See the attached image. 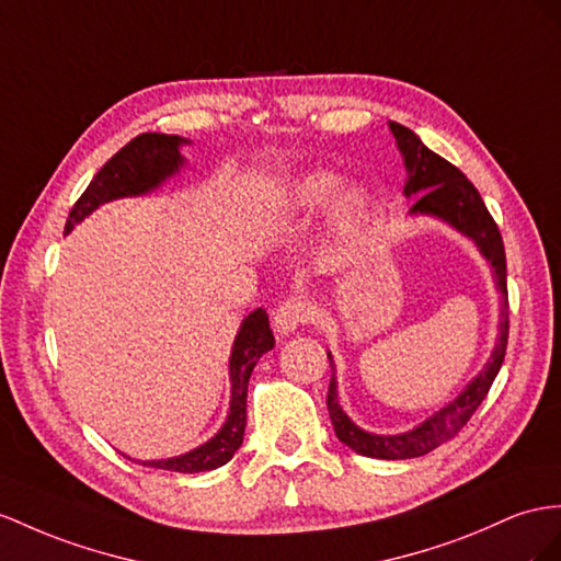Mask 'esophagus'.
Returning a JSON list of instances; mask_svg holds the SVG:
<instances>
[{
    "label": "esophagus",
    "instance_id": "obj_1",
    "mask_svg": "<svg viewBox=\"0 0 561 561\" xmlns=\"http://www.w3.org/2000/svg\"><path fill=\"white\" fill-rule=\"evenodd\" d=\"M314 314V306L310 304L308 298H300V296H291L286 298L284 304L277 308L275 312V327L279 334H289L294 332L296 327L300 324H308Z\"/></svg>",
    "mask_w": 561,
    "mask_h": 561
}]
</instances>
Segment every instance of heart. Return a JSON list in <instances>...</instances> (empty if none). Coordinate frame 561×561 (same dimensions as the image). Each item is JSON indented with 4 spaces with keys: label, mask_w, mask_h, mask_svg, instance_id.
<instances>
[{
    "label": "heart",
    "mask_w": 561,
    "mask_h": 561,
    "mask_svg": "<svg viewBox=\"0 0 561 561\" xmlns=\"http://www.w3.org/2000/svg\"><path fill=\"white\" fill-rule=\"evenodd\" d=\"M341 186V178L334 175L329 170H314V172H306L304 178H298L291 184V206L296 210H318L322 206H327L329 201L334 198V194L339 192ZM365 208V194L363 192H351L346 198L341 201L339 208V220L348 222L353 220L357 213Z\"/></svg>",
    "instance_id": "obj_1"
}]
</instances>
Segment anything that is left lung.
Here are the masks:
<instances>
[{"label":"left lung","instance_id":"1","mask_svg":"<svg viewBox=\"0 0 561 561\" xmlns=\"http://www.w3.org/2000/svg\"><path fill=\"white\" fill-rule=\"evenodd\" d=\"M391 133L398 141L400 153L405 156V168L410 172V180L405 184V196L420 194L410 213H426L450 222L459 232L477 241V247L491 261L497 289L502 291V312H500V336L495 343V351L491 360L479 371L467 389L459 393L448 408L436 412L417 428L408 431L400 436H377L367 434L360 426H355L346 412L339 405L336 393V379L332 375L329 379V393H327V408L329 417H332L334 431L341 443H346L357 455L377 457V459H410L426 455L440 443L455 438L465 424L471 420V414L479 410L483 398L491 391V386L497 377V371L505 360L507 351V336H510V304H507V257H505V243H502L500 229L488 213L483 198L477 186H473L465 172L455 168L450 161H445L438 153L426 149L422 139L408 130L405 125L391 123ZM329 365L334 369L332 355L327 353Z\"/></svg>","mask_w":561,"mask_h":561}]
</instances>
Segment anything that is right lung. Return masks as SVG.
Listing matches in <instances>:
<instances>
[{
    "label": "right lung",
    "mask_w": 561,
    "mask_h": 561,
    "mask_svg": "<svg viewBox=\"0 0 561 561\" xmlns=\"http://www.w3.org/2000/svg\"><path fill=\"white\" fill-rule=\"evenodd\" d=\"M184 141L186 139L178 135L161 133H144L127 141L125 147L116 156H111V161H106V165L96 172L88 190L82 192V196L76 201V206L70 208L66 232H70L80 220L88 218L94 208L106 204V201L147 194L165 178H170L172 172L184 163V158L180 156V144ZM272 346H275V336L270 332L267 312L263 308H257L243 320L234 339L232 357H229L232 403H229L225 426L208 443H204L192 453L139 465L180 473L210 471L227 465L239 450V445L243 440V428H247V396L251 371L255 363L261 360V355L272 351Z\"/></svg>",
    "instance_id": "add662e5"
}]
</instances>
